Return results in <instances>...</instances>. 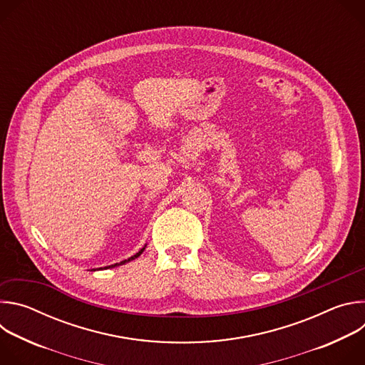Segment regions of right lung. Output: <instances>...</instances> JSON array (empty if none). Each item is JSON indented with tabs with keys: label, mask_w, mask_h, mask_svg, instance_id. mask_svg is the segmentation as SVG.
<instances>
[{
	"label": "right lung",
	"mask_w": 365,
	"mask_h": 365,
	"mask_svg": "<svg viewBox=\"0 0 365 365\" xmlns=\"http://www.w3.org/2000/svg\"><path fill=\"white\" fill-rule=\"evenodd\" d=\"M144 250H145V245H144V247H143V248H141V250H140V251H138V252H135V254H134V255H133V257H130V258H128V259H123V262H121V263H115V264H111V266H108V267H103V269H113V267H117V266H121V264H125V263H128V262H131V259H135V258H137V257H140V255H141V252H143V251H144ZM99 270H102V267H101V269H99ZM93 272H95V270H93Z\"/></svg>",
	"instance_id": "right-lung-1"
}]
</instances>
